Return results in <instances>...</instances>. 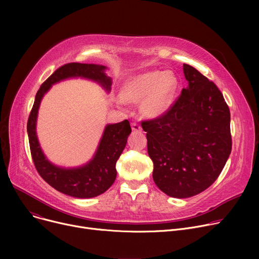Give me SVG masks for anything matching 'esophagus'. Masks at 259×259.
<instances>
[{
    "instance_id": "1",
    "label": "esophagus",
    "mask_w": 259,
    "mask_h": 259,
    "mask_svg": "<svg viewBox=\"0 0 259 259\" xmlns=\"http://www.w3.org/2000/svg\"><path fill=\"white\" fill-rule=\"evenodd\" d=\"M131 128H132V131H134V132L142 131V127L139 124H137V122H132Z\"/></svg>"
}]
</instances>
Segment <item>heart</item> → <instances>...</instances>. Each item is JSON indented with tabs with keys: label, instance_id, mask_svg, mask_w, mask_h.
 <instances>
[{
	"label": "heart",
	"instance_id": "obj_1",
	"mask_svg": "<svg viewBox=\"0 0 259 259\" xmlns=\"http://www.w3.org/2000/svg\"><path fill=\"white\" fill-rule=\"evenodd\" d=\"M178 86V77L170 70L146 71L126 80L121 88V99L125 102L141 103L143 115L155 118L170 108ZM118 103L122 101L118 100Z\"/></svg>",
	"mask_w": 259,
	"mask_h": 259
}]
</instances>
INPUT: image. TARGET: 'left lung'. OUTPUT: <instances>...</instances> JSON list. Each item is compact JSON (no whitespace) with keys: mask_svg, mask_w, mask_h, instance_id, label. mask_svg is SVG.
I'll list each match as a JSON object with an SVG mask.
<instances>
[{"mask_svg":"<svg viewBox=\"0 0 259 259\" xmlns=\"http://www.w3.org/2000/svg\"><path fill=\"white\" fill-rule=\"evenodd\" d=\"M188 85L169 110L142 121L153 181L171 197L205 191L219 178L232 149L230 110L213 81L184 64Z\"/></svg>","mask_w":259,"mask_h":259,"instance_id":"1","label":"left lung"}]
</instances>
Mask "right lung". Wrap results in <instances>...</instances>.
<instances>
[{
	"label": "right lung",
	"instance_id": "right-lung-1",
	"mask_svg": "<svg viewBox=\"0 0 259 259\" xmlns=\"http://www.w3.org/2000/svg\"><path fill=\"white\" fill-rule=\"evenodd\" d=\"M106 66L95 64L69 63L61 66L39 87L27 122L30 152L34 166L42 179L58 191L77 198L95 197L110 188L116 179L115 164L124 150L131 127L127 119L117 124L107 125L92 159L77 168H62L46 158L36 137V118L40 101L50 87L70 77H83L97 81L108 92L112 79L107 76Z\"/></svg>",
	"mask_w": 259,
	"mask_h": 259
}]
</instances>
